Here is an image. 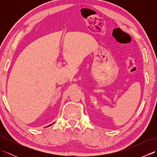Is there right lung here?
<instances>
[{
  "mask_svg": "<svg viewBox=\"0 0 157 157\" xmlns=\"http://www.w3.org/2000/svg\"><path fill=\"white\" fill-rule=\"evenodd\" d=\"M52 125V124H51V125H48L47 127H49V126H51V125Z\"/></svg>",
  "mask_w": 157,
  "mask_h": 157,
  "instance_id": "1",
  "label": "right lung"
}]
</instances>
